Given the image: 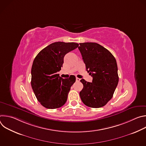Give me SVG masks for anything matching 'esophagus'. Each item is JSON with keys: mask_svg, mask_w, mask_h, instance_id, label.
<instances>
[{"mask_svg": "<svg viewBox=\"0 0 146 146\" xmlns=\"http://www.w3.org/2000/svg\"><path fill=\"white\" fill-rule=\"evenodd\" d=\"M76 81H80V78H79L78 77H76Z\"/></svg>", "mask_w": 146, "mask_h": 146, "instance_id": "1", "label": "esophagus"}]
</instances>
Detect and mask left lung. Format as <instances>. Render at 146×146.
I'll use <instances>...</instances> for the list:
<instances>
[{
	"label": "left lung",
	"instance_id": "1",
	"mask_svg": "<svg viewBox=\"0 0 146 146\" xmlns=\"http://www.w3.org/2000/svg\"><path fill=\"white\" fill-rule=\"evenodd\" d=\"M78 50L87 71L93 77L92 82L80 80L84 86L80 92L81 99L90 108H102L112 98L118 85L116 60L109 50L96 43H80Z\"/></svg>",
	"mask_w": 146,
	"mask_h": 146
}]
</instances>
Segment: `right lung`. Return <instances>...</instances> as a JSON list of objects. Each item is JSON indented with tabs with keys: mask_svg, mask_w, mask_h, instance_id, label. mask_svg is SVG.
Masks as SVG:
<instances>
[{
	"mask_svg": "<svg viewBox=\"0 0 146 146\" xmlns=\"http://www.w3.org/2000/svg\"><path fill=\"white\" fill-rule=\"evenodd\" d=\"M78 46L73 42H55L35 57L31 69V86L37 100L44 108L57 109L66 103L76 77L70 76L64 79L57 72L62 67L65 55Z\"/></svg>",
	"mask_w": 146,
	"mask_h": 146,
	"instance_id": "add662e5",
	"label": "right lung"
}]
</instances>
